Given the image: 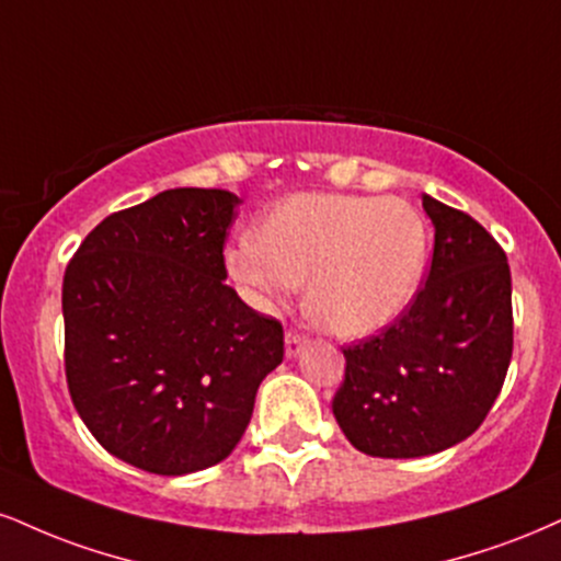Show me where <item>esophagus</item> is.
<instances>
[{"label": "esophagus", "instance_id": "obj_1", "mask_svg": "<svg viewBox=\"0 0 561 561\" xmlns=\"http://www.w3.org/2000/svg\"><path fill=\"white\" fill-rule=\"evenodd\" d=\"M306 342H308V336L302 334V332H298V329H287V334H285V353H287V357L300 355V350H302V345H306Z\"/></svg>", "mask_w": 561, "mask_h": 561}]
</instances>
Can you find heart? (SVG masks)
I'll list each match as a JSON object with an SVG mask.
<instances>
[{"label":"heart","instance_id":"b5f03b06","mask_svg":"<svg viewBox=\"0 0 561 561\" xmlns=\"http://www.w3.org/2000/svg\"><path fill=\"white\" fill-rule=\"evenodd\" d=\"M428 266V227L404 198L295 193L255 238L227 251L232 279L259 308L306 283L310 319L336 336L381 332L413 306Z\"/></svg>","mask_w":561,"mask_h":561}]
</instances>
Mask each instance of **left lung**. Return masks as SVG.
Segmentation results:
<instances>
[{
    "label": "left lung",
    "mask_w": 561,
    "mask_h": 561,
    "mask_svg": "<svg viewBox=\"0 0 561 561\" xmlns=\"http://www.w3.org/2000/svg\"><path fill=\"white\" fill-rule=\"evenodd\" d=\"M434 259L413 306L347 345L332 410L370 457H426L481 426L512 360V276L502 245L470 214L423 195Z\"/></svg>",
    "instance_id": "left-lung-1"
}]
</instances>
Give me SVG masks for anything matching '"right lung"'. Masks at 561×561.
Masks as SVG:
<instances>
[{"mask_svg":"<svg viewBox=\"0 0 561 561\" xmlns=\"http://www.w3.org/2000/svg\"><path fill=\"white\" fill-rule=\"evenodd\" d=\"M240 198L174 187L114 211L65 268V376L110 455L157 476L211 468L238 447L285 332L225 285Z\"/></svg>","mask_w":561,"mask_h":561,"instance_id":"add662e5","label":"right lung"}]
</instances>
